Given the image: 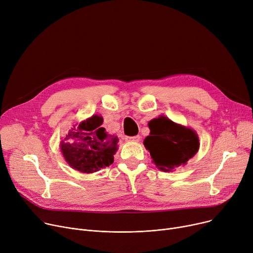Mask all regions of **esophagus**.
<instances>
[{
	"mask_svg": "<svg viewBox=\"0 0 253 253\" xmlns=\"http://www.w3.org/2000/svg\"><path fill=\"white\" fill-rule=\"evenodd\" d=\"M126 140L127 141H134V142H137L140 140V136L139 135H135V136H127L126 137Z\"/></svg>",
	"mask_w": 253,
	"mask_h": 253,
	"instance_id": "obj_1",
	"label": "esophagus"
}]
</instances>
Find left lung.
Listing matches in <instances>:
<instances>
[{"label":"left lung","mask_w":253,"mask_h":253,"mask_svg":"<svg viewBox=\"0 0 253 253\" xmlns=\"http://www.w3.org/2000/svg\"><path fill=\"white\" fill-rule=\"evenodd\" d=\"M151 133L143 144L150 151L154 164L162 171H172L184 164L199 150V138L190 128L175 124L167 117L149 123Z\"/></svg>","instance_id":"obj_1"}]
</instances>
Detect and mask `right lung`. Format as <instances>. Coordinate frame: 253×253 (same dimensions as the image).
Instances as JSON below:
<instances>
[{
	"instance_id": "right-lung-1",
	"label": "right lung",
	"mask_w": 253,
	"mask_h": 253,
	"mask_svg": "<svg viewBox=\"0 0 253 253\" xmlns=\"http://www.w3.org/2000/svg\"><path fill=\"white\" fill-rule=\"evenodd\" d=\"M102 122V117L92 116L70 130L61 141L62 155L74 169L93 173L113 164L119 139L106 133Z\"/></svg>"
}]
</instances>
